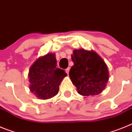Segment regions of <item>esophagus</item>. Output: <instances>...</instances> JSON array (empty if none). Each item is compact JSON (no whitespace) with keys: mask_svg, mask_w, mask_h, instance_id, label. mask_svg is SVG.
<instances>
[{"mask_svg":"<svg viewBox=\"0 0 132 132\" xmlns=\"http://www.w3.org/2000/svg\"><path fill=\"white\" fill-rule=\"evenodd\" d=\"M69 71H70V69L69 68H67V69H65V72L67 73V75H69Z\"/></svg>","mask_w":132,"mask_h":132,"instance_id":"1","label":"esophagus"}]
</instances>
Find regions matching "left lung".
I'll list each match as a JSON object with an SVG mask.
<instances>
[{"instance_id":"left-lung-1","label":"left lung","mask_w":132,"mask_h":132,"mask_svg":"<svg viewBox=\"0 0 132 132\" xmlns=\"http://www.w3.org/2000/svg\"><path fill=\"white\" fill-rule=\"evenodd\" d=\"M71 59L74 63L69 77L82 96L101 94L106 87L109 72L106 63L94 50H73Z\"/></svg>"}]
</instances>
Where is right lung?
<instances>
[{
  "instance_id": "right-lung-1",
  "label": "right lung",
  "mask_w": 132,
  "mask_h": 132,
  "mask_svg": "<svg viewBox=\"0 0 132 132\" xmlns=\"http://www.w3.org/2000/svg\"><path fill=\"white\" fill-rule=\"evenodd\" d=\"M65 71L57 67L55 53H48L36 59L28 73L29 88L38 98L47 100L57 95Z\"/></svg>"
}]
</instances>
